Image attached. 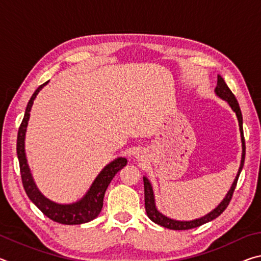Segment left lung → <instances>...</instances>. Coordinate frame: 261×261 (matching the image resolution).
Segmentation results:
<instances>
[{"label": "left lung", "instance_id": "8db88e82", "mask_svg": "<svg viewBox=\"0 0 261 261\" xmlns=\"http://www.w3.org/2000/svg\"><path fill=\"white\" fill-rule=\"evenodd\" d=\"M215 94L222 100L227 101L228 105L230 106L231 109L235 112L236 116H237L238 125H240V131H241V139H242V160H241L240 169H238L236 178L233 179V183L231 185L230 190H229L228 193L226 194L224 199L220 202L219 206L212 211L211 213L206 214L205 216H202V218L192 220V221L174 220V219L168 218V216L160 213L155 206V199H154V192H153L152 185L146 177H144L145 210H146L147 216L153 221V222L160 224V226L165 227V228L173 229V230H188V229L197 228V227L201 226V224L210 222V221L218 218L219 215H221V213H223V211L227 208L229 202H230V200H231L233 191H235L237 180H238V177H240V174L243 169V166H244V159H245V140H244V135H243V116H242L240 105H238L235 95L232 94L230 88L228 87L226 82L223 81V78L221 76H218V85H216V87H215Z\"/></svg>", "mask_w": 261, "mask_h": 261}]
</instances>
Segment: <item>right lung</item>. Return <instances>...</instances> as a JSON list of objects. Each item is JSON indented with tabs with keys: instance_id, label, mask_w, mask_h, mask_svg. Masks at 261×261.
I'll list each match as a JSON object with an SVG mask.
<instances>
[{
	"instance_id": "add662e5",
	"label": "right lung",
	"mask_w": 261,
	"mask_h": 261,
	"mask_svg": "<svg viewBox=\"0 0 261 261\" xmlns=\"http://www.w3.org/2000/svg\"><path fill=\"white\" fill-rule=\"evenodd\" d=\"M45 84L39 86L28 103V107L25 110V115L17 136V156L19 160V168L21 175V182L25 189V192L31 201L40 210L47 218L55 221L62 224H82L90 222L100 214L103 206V197L105 192L107 190L109 183L112 182L114 176L120 171L123 167L126 166L127 160L125 158H117L114 161L108 163L100 174L96 176L94 182L92 183L91 188L86 192L81 200L72 204H56L46 198L39 191V189L35 185L32 174L28 165L25 154V134L28 123L30 120V112L33 106V101L37 98L39 92L42 90V87L47 85Z\"/></svg>"
}]
</instances>
